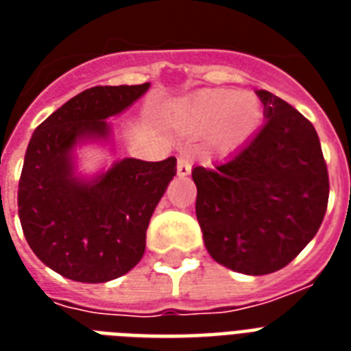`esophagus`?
Wrapping results in <instances>:
<instances>
[{
    "instance_id": "esophagus-1",
    "label": "esophagus",
    "mask_w": 351,
    "mask_h": 351,
    "mask_svg": "<svg viewBox=\"0 0 351 351\" xmlns=\"http://www.w3.org/2000/svg\"><path fill=\"white\" fill-rule=\"evenodd\" d=\"M191 173V162H189V158L187 156H178V175L180 176H187Z\"/></svg>"
}]
</instances>
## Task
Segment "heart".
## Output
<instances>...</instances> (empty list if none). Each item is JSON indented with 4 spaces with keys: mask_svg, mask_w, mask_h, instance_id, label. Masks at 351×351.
Here are the masks:
<instances>
[{
    "mask_svg": "<svg viewBox=\"0 0 351 351\" xmlns=\"http://www.w3.org/2000/svg\"><path fill=\"white\" fill-rule=\"evenodd\" d=\"M261 104L251 93L204 90L176 107L173 121L189 134L209 131L215 147L230 149L242 142L258 123Z\"/></svg>",
    "mask_w": 351,
    "mask_h": 351,
    "instance_id": "b5f03b06",
    "label": "heart"
}]
</instances>
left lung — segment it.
<instances>
[{
  "label": "left lung",
  "mask_w": 351,
  "mask_h": 351,
  "mask_svg": "<svg viewBox=\"0 0 351 351\" xmlns=\"http://www.w3.org/2000/svg\"><path fill=\"white\" fill-rule=\"evenodd\" d=\"M256 95L261 131L230 160L193 169L209 255L245 275L288 266L321 228L330 195L315 127L269 90Z\"/></svg>",
  "instance_id": "8db88e82"
}]
</instances>
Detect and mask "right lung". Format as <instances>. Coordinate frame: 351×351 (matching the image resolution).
Segmentation results:
<instances>
[{"label": "right lung", "mask_w": 351, "mask_h": 351, "mask_svg": "<svg viewBox=\"0 0 351 351\" xmlns=\"http://www.w3.org/2000/svg\"><path fill=\"white\" fill-rule=\"evenodd\" d=\"M149 89L98 85L63 104L36 127L25 153L18 213L30 250L43 264L76 282H107L136 266L145 231L176 175V158H123L85 184L73 176L71 151L80 138L107 136L106 118Z\"/></svg>", "instance_id": "obj_1"}]
</instances>
